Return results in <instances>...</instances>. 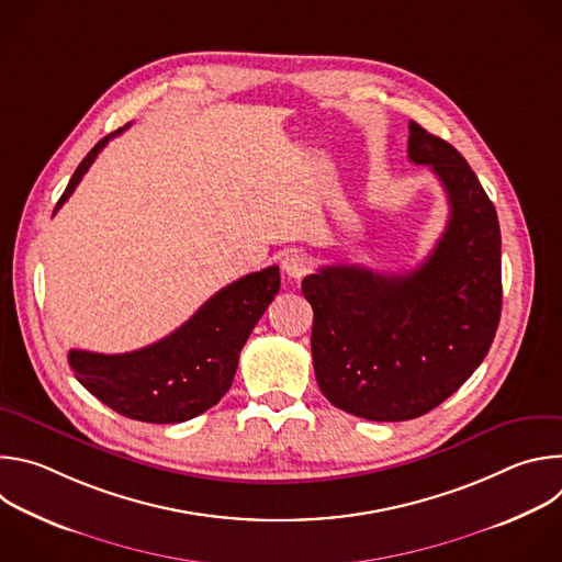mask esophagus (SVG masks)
I'll return each mask as SVG.
<instances>
[{"label": "esophagus", "instance_id": "1", "mask_svg": "<svg viewBox=\"0 0 562 562\" xmlns=\"http://www.w3.org/2000/svg\"><path fill=\"white\" fill-rule=\"evenodd\" d=\"M308 269H311V262H308V258H306L304 254H300V251H291V254H286V256L282 258V271H284L289 278H293V280L304 278V276L308 273Z\"/></svg>", "mask_w": 562, "mask_h": 562}]
</instances>
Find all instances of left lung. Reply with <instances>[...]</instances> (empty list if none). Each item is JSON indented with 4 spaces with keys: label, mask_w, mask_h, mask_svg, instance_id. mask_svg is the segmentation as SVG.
Instances as JSON below:
<instances>
[{
    "label": "left lung",
    "mask_w": 562,
    "mask_h": 562,
    "mask_svg": "<svg viewBox=\"0 0 562 562\" xmlns=\"http://www.w3.org/2000/svg\"><path fill=\"white\" fill-rule=\"evenodd\" d=\"M407 153L429 165L449 198L431 256L405 276L338 265L302 280L319 391L375 423L412 420L445 403L485 360L503 306L501 226L485 189L449 142L414 120Z\"/></svg>",
    "instance_id": "left-lung-1"
}]
</instances>
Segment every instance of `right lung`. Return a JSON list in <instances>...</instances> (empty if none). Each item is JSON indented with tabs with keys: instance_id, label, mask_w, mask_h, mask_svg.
Returning <instances> with one entry per match:
<instances>
[{
	"instance_id": "right-lung-1",
	"label": "right lung",
	"mask_w": 562,
	"mask_h": 562,
	"mask_svg": "<svg viewBox=\"0 0 562 562\" xmlns=\"http://www.w3.org/2000/svg\"><path fill=\"white\" fill-rule=\"evenodd\" d=\"M128 128V124L124 126ZM102 137L75 169L53 215L70 198L111 137ZM280 269L239 278L206 300L171 336L131 353L68 351V367L89 393L120 416L153 425L191 420L231 389L239 351L276 293Z\"/></svg>"
}]
</instances>
